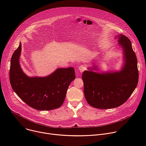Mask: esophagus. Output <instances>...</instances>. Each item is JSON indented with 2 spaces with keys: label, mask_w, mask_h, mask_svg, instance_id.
<instances>
[{
  "label": "esophagus",
  "mask_w": 146,
  "mask_h": 146,
  "mask_svg": "<svg viewBox=\"0 0 146 146\" xmlns=\"http://www.w3.org/2000/svg\"><path fill=\"white\" fill-rule=\"evenodd\" d=\"M85 70H86V67H85L84 66L80 65V66L78 67V72H80V73L83 72Z\"/></svg>",
  "instance_id": "esophagus-1"
}]
</instances>
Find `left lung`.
<instances>
[{
  "label": "left lung",
  "instance_id": "left-lung-1",
  "mask_svg": "<svg viewBox=\"0 0 146 146\" xmlns=\"http://www.w3.org/2000/svg\"><path fill=\"white\" fill-rule=\"evenodd\" d=\"M118 37L125 62L122 70L101 74L91 70L82 73L85 98L89 105L95 108L113 109L122 105L137 85V61L131 41L121 34Z\"/></svg>",
  "mask_w": 146,
  "mask_h": 146
}]
</instances>
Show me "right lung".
<instances>
[{
    "label": "right lung",
    "mask_w": 146,
    "mask_h": 146,
    "mask_svg": "<svg viewBox=\"0 0 146 146\" xmlns=\"http://www.w3.org/2000/svg\"><path fill=\"white\" fill-rule=\"evenodd\" d=\"M21 51V43H19L11 59L9 77L14 91L36 110H51L60 108L70 84L76 78L74 68H59L47 77H29L20 66Z\"/></svg>",
    "instance_id": "1"
}]
</instances>
